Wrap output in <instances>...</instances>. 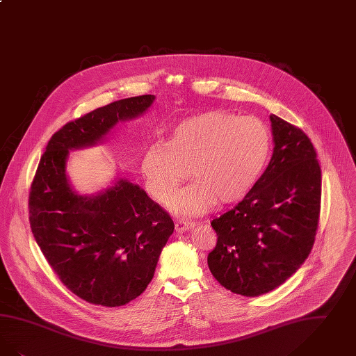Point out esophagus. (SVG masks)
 I'll return each mask as SVG.
<instances>
[{"label":"esophagus","instance_id":"1","mask_svg":"<svg viewBox=\"0 0 356 356\" xmlns=\"http://www.w3.org/2000/svg\"><path fill=\"white\" fill-rule=\"evenodd\" d=\"M195 222L192 221H184V220H179L175 222V230L177 233H183L185 230H189V229L195 228Z\"/></svg>","mask_w":356,"mask_h":356}]
</instances>
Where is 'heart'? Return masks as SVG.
I'll use <instances>...</instances> for the list:
<instances>
[{"instance_id":"heart-1","label":"heart","mask_w":356,"mask_h":356,"mask_svg":"<svg viewBox=\"0 0 356 356\" xmlns=\"http://www.w3.org/2000/svg\"><path fill=\"white\" fill-rule=\"evenodd\" d=\"M268 126L253 116L216 110L195 115L172 128L168 142H154L142 160L149 193L167 197L188 175L197 180L167 199L177 214L202 213L216 202L233 205L256 186L270 155Z\"/></svg>"}]
</instances>
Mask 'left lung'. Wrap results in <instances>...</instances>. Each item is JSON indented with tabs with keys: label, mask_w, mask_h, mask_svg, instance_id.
Wrapping results in <instances>:
<instances>
[{
	"label": "left lung",
	"mask_w": 356,
	"mask_h": 356,
	"mask_svg": "<svg viewBox=\"0 0 356 356\" xmlns=\"http://www.w3.org/2000/svg\"><path fill=\"white\" fill-rule=\"evenodd\" d=\"M274 151L248 197L211 222L217 243L208 254L214 278L232 293L258 297L284 284L313 248L322 173L309 136L270 115Z\"/></svg>",
	"instance_id": "1"
}]
</instances>
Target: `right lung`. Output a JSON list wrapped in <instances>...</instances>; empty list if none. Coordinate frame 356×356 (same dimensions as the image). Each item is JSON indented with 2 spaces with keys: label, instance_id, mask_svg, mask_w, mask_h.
Returning <instances> with one entry per match:
<instances>
[{
  "label": "right lung",
  "instance_id": "right-lung-1",
  "mask_svg": "<svg viewBox=\"0 0 356 356\" xmlns=\"http://www.w3.org/2000/svg\"><path fill=\"white\" fill-rule=\"evenodd\" d=\"M154 99L116 100L59 128L30 186L29 221L43 256L72 294L92 305L116 307L138 298L155 274L175 224L139 185L123 179L98 196H78L65 173L69 149L99 142L118 122L143 114Z\"/></svg>",
  "mask_w": 356,
  "mask_h": 356
}]
</instances>
